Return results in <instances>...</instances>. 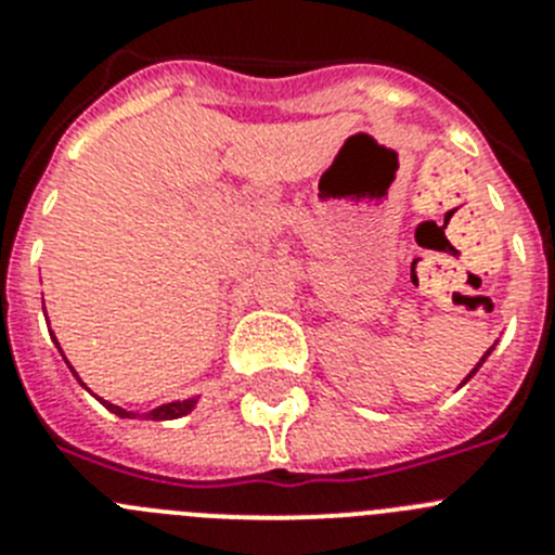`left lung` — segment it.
Returning a JSON list of instances; mask_svg holds the SVG:
<instances>
[{
	"label": "left lung",
	"mask_w": 555,
	"mask_h": 555,
	"mask_svg": "<svg viewBox=\"0 0 555 555\" xmlns=\"http://www.w3.org/2000/svg\"><path fill=\"white\" fill-rule=\"evenodd\" d=\"M494 350V347H489V350H487V356H489V352H492ZM487 356H483V358H480V361H478V364H475V370L473 372H469V375L467 377H464V384H467V380H469V377H473L475 375V372H478V366L480 364H483V361H487Z\"/></svg>",
	"instance_id": "8db88e82"
}]
</instances>
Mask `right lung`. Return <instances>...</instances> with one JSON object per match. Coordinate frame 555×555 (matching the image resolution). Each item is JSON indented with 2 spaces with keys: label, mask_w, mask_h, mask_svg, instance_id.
Instances as JSON below:
<instances>
[{
  "label": "right lung",
  "mask_w": 555,
  "mask_h": 555,
  "mask_svg": "<svg viewBox=\"0 0 555 555\" xmlns=\"http://www.w3.org/2000/svg\"><path fill=\"white\" fill-rule=\"evenodd\" d=\"M52 338H55V336H52ZM55 345H57V338H55ZM57 350H61V345H57ZM66 364H68V361H66ZM68 370H72V366H68ZM72 372H75V370H72ZM75 377H77V372H75ZM77 380H80V377H77ZM80 384H82V380H80ZM82 386H86V384H82ZM102 405H105L107 411H113L116 416H125V420H127V416H130V420H132V416H139V414H132V411H125L121 405L107 403V400H102ZM194 405H197V397H191V400H178V403H166V405H158V409H152L150 414H144V420H178V416L189 414Z\"/></svg>",
  "instance_id": "right-lung-1"
}]
</instances>
